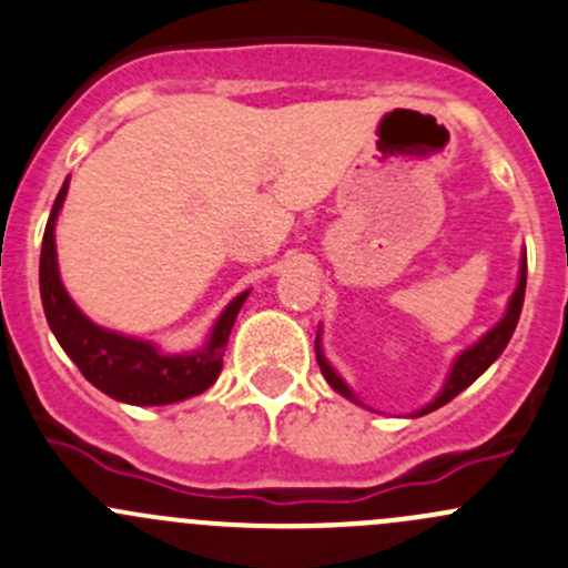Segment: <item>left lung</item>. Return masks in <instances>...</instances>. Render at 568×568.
I'll return each instance as SVG.
<instances>
[{
	"label": "left lung",
	"mask_w": 568,
	"mask_h": 568,
	"mask_svg": "<svg viewBox=\"0 0 568 568\" xmlns=\"http://www.w3.org/2000/svg\"><path fill=\"white\" fill-rule=\"evenodd\" d=\"M525 283H528V255L523 252V261H519V280H517V288H514L511 300H508L506 305V313H503V318L497 321L495 326H491L489 332H484V335L478 337V341L473 343V346H467L464 352L456 354L454 365H450L448 376H445V385L443 390L434 395L432 400H428L426 406H420L417 412H412L409 417H420V415H428V412L439 409V406L448 404L450 398H456L462 390H467L469 385H473L475 379H478L480 374H484L486 368H489L491 363H495L497 357L503 354V348L508 346V341H511L514 329H517V321H519V313H523V302H525ZM316 359H318V368L321 374H324V379L329 382V387L335 393H341L343 398L354 400V404L365 406L363 400L357 398V393L352 390V387L346 385V379H343L341 374H337L335 368L329 365V359L324 357V348H321V326H318V335H316Z\"/></svg>",
	"instance_id": "1"
}]
</instances>
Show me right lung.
Segmentation results:
<instances>
[{
  "label": "right lung",
  "instance_id": "obj_1",
  "mask_svg": "<svg viewBox=\"0 0 568 568\" xmlns=\"http://www.w3.org/2000/svg\"><path fill=\"white\" fill-rule=\"evenodd\" d=\"M65 194L68 178L51 205L43 250H40V300H43L45 321L62 352L77 363L90 385L123 404L164 406L209 390L220 376L233 321L247 302L250 291H242L227 302L203 346L183 354H168L156 343L95 324L71 300L60 280V266H57L54 227Z\"/></svg>",
  "mask_w": 568,
  "mask_h": 568
}]
</instances>
